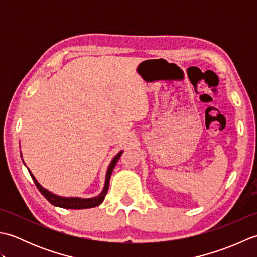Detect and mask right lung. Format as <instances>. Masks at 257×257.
<instances>
[{"label": "right lung", "instance_id": "obj_1", "mask_svg": "<svg viewBox=\"0 0 257 257\" xmlns=\"http://www.w3.org/2000/svg\"><path fill=\"white\" fill-rule=\"evenodd\" d=\"M122 150L119 151L118 154L113 157V159L111 160L110 165H109L108 169H107V173H106V180H105V185H103V189L101 191V193L99 195L95 196V198H89V199H83V198H64V196H59L54 194L50 191L46 190L45 188H43L42 185L37 182V180L35 179V177L33 176V173L29 170L31 177L34 181L35 185L37 187L38 191L45 196V199L50 202L51 204L58 206V207H63V209H74V210H80V209H89V207H95L98 206L100 203H102L103 199L108 192V188H109V181H110V177L114 166L118 162V160L120 159V157L122 155ZM22 156V154H21ZM24 162V161H23ZM25 165V163H24Z\"/></svg>", "mask_w": 257, "mask_h": 257}]
</instances>
